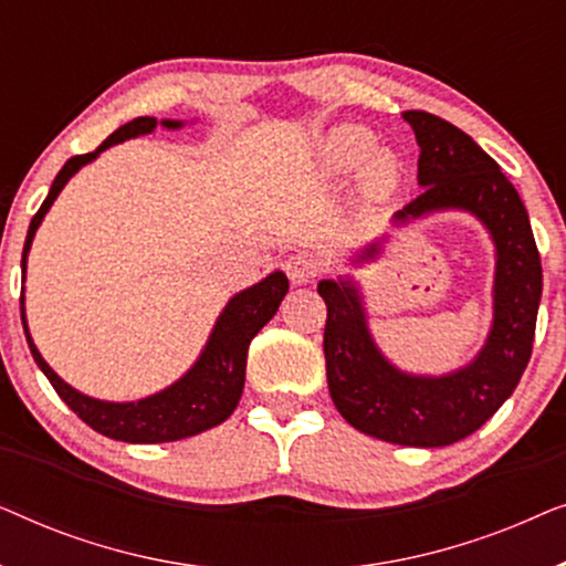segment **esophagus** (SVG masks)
Wrapping results in <instances>:
<instances>
[{"label": "esophagus", "mask_w": 566, "mask_h": 566, "mask_svg": "<svg viewBox=\"0 0 566 566\" xmlns=\"http://www.w3.org/2000/svg\"><path fill=\"white\" fill-rule=\"evenodd\" d=\"M285 273H289L293 285H304L319 275V260L308 252L291 254V258L285 260Z\"/></svg>", "instance_id": "1"}]
</instances>
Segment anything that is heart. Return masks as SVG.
I'll return each mask as SVG.
<instances>
[{"label":"heart","mask_w":566,"mask_h":566,"mask_svg":"<svg viewBox=\"0 0 566 566\" xmlns=\"http://www.w3.org/2000/svg\"><path fill=\"white\" fill-rule=\"evenodd\" d=\"M376 138L360 126H339L322 142V161L332 175H350L363 161V188L386 196L399 180V165L389 151H376Z\"/></svg>","instance_id":"b5f03b06"}]
</instances>
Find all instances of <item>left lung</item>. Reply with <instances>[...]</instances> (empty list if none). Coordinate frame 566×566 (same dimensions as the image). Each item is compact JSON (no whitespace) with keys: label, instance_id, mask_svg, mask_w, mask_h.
Returning a JSON list of instances; mask_svg holds the SVG:
<instances>
[{"label":"left lung","instance_id":"left-lung-1","mask_svg":"<svg viewBox=\"0 0 566 566\" xmlns=\"http://www.w3.org/2000/svg\"><path fill=\"white\" fill-rule=\"evenodd\" d=\"M420 159V196L394 213V223L459 208L476 216L494 242V319L469 366L446 376H415L391 366L368 329L363 296L350 277L319 281L327 304L324 358L337 412L355 430L397 446L440 448L482 428L515 391L531 360L544 275L528 211L497 161L474 138L438 115L407 111ZM384 242V239H381ZM368 244L355 262L381 252Z\"/></svg>","mask_w":566,"mask_h":566}]
</instances>
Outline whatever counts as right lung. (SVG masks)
Instances as JSON below:
<instances>
[{
  "label": "right lung",
  "instance_id": "obj_1",
  "mask_svg": "<svg viewBox=\"0 0 566 566\" xmlns=\"http://www.w3.org/2000/svg\"><path fill=\"white\" fill-rule=\"evenodd\" d=\"M161 126L175 130L182 126V120H161ZM154 128H157V118H149V115L134 118L126 123V126L115 130V134L107 136L95 151L76 154V157H72L64 167H61V172L56 175V180H53L43 206L38 208L33 221H30L25 250H22V283H25V262L35 231L41 227L43 216L49 213L53 200H56L59 192L64 190V185L72 180L84 165L97 159L99 151L111 149V146L126 142V138L151 134ZM285 293H289V277H285L281 270L270 273L265 281L254 283L252 289L237 293V296L223 306L219 319H216L211 337H208L196 366H192L180 381H175L172 386H167V389L138 401H103L72 389L64 378L53 374V368L43 360V355L38 353L33 337H30L28 332L25 298H20V312L33 360L38 363V368L43 370L45 378H49L53 389H56L59 397L66 401L69 409H72L80 420L87 422L92 430L99 432V436L123 440V443H169V440H182L198 436V432L203 430H211L234 412L239 399H242L247 350H250L252 337L273 319Z\"/></svg>",
  "mask_w": 566,
  "mask_h": 566
}]
</instances>
